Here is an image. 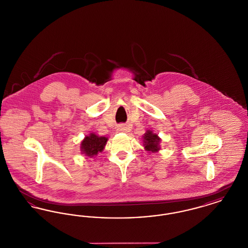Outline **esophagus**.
<instances>
[{"label":"esophagus","mask_w":248,"mask_h":248,"mask_svg":"<svg viewBox=\"0 0 248 248\" xmlns=\"http://www.w3.org/2000/svg\"><path fill=\"white\" fill-rule=\"evenodd\" d=\"M118 131H126V127L124 126V125H119L118 128H117Z\"/></svg>","instance_id":"esophagus-1"}]
</instances>
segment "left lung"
Masks as SVG:
<instances>
[{"label":"left lung","instance_id":"1","mask_svg":"<svg viewBox=\"0 0 248 248\" xmlns=\"http://www.w3.org/2000/svg\"><path fill=\"white\" fill-rule=\"evenodd\" d=\"M142 139L144 149L149 154H156L161 150L160 143L162 140L153 130H147Z\"/></svg>","mask_w":248,"mask_h":248}]
</instances>
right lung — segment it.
Listing matches in <instances>:
<instances>
[{
  "instance_id": "add662e5",
  "label": "right lung",
  "mask_w": 248,
  "mask_h": 248,
  "mask_svg": "<svg viewBox=\"0 0 248 248\" xmlns=\"http://www.w3.org/2000/svg\"><path fill=\"white\" fill-rule=\"evenodd\" d=\"M107 141L108 138L97 136L94 132H92L89 135H86L81 142V154H84V156L89 158L94 157L99 153L103 152Z\"/></svg>"
}]
</instances>
